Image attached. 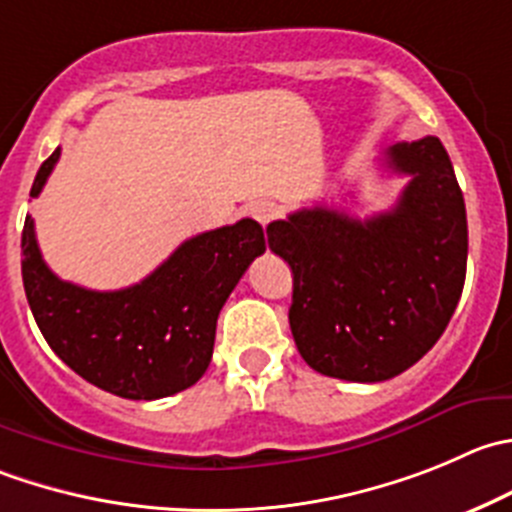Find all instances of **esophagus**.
Segmentation results:
<instances>
[{
	"mask_svg": "<svg viewBox=\"0 0 512 512\" xmlns=\"http://www.w3.org/2000/svg\"><path fill=\"white\" fill-rule=\"evenodd\" d=\"M250 215L255 217L262 227H267L277 215H280V210H277L275 202H255V205L250 207Z\"/></svg>",
	"mask_w": 512,
	"mask_h": 512,
	"instance_id": "obj_1",
	"label": "esophagus"
}]
</instances>
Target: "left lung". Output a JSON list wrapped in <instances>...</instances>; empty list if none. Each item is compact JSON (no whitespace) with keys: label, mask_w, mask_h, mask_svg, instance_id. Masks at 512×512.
Masks as SVG:
<instances>
[{"label":"left lung","mask_w":512,"mask_h":512,"mask_svg":"<svg viewBox=\"0 0 512 512\" xmlns=\"http://www.w3.org/2000/svg\"><path fill=\"white\" fill-rule=\"evenodd\" d=\"M385 165L410 177L390 212L355 220L317 205L267 225L270 250L292 270L295 345L327 377L405 372L440 340L463 295L468 220L443 142H398Z\"/></svg>","instance_id":"left-lung-1"}]
</instances>
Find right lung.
Here are the masks:
<instances>
[{"instance_id": "1", "label": "right lung", "mask_w": 512, "mask_h": 512, "mask_svg": "<svg viewBox=\"0 0 512 512\" xmlns=\"http://www.w3.org/2000/svg\"><path fill=\"white\" fill-rule=\"evenodd\" d=\"M57 160L59 147L39 167L29 197H39ZM262 252V227L240 220L182 242L137 285L97 292L49 270L27 215L22 280L34 320L62 362L119 398L157 400L205 375L217 315Z\"/></svg>"}]
</instances>
